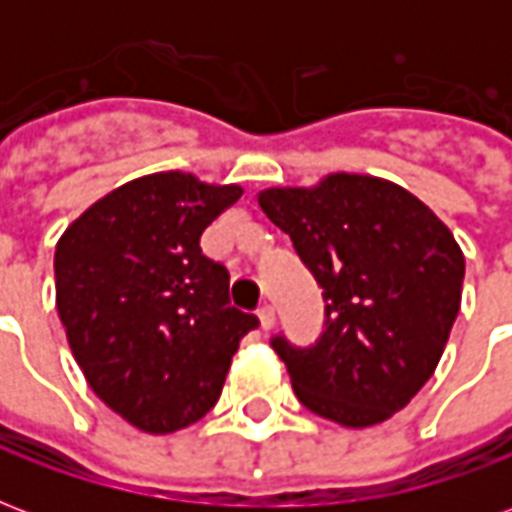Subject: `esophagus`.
<instances>
[{
	"label": "esophagus",
	"mask_w": 512,
	"mask_h": 512,
	"mask_svg": "<svg viewBox=\"0 0 512 512\" xmlns=\"http://www.w3.org/2000/svg\"><path fill=\"white\" fill-rule=\"evenodd\" d=\"M257 318H260V326L268 332V329H274V323H277V312H274L271 304H263V307L257 310Z\"/></svg>",
	"instance_id": "obj_1"
}]
</instances>
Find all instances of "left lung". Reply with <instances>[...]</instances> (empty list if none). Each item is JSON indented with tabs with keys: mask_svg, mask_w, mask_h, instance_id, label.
Segmentation results:
<instances>
[{
	"mask_svg": "<svg viewBox=\"0 0 512 512\" xmlns=\"http://www.w3.org/2000/svg\"><path fill=\"white\" fill-rule=\"evenodd\" d=\"M257 202L323 288L318 343L271 340L312 414L370 428L406 408L439 365L461 310L463 252L428 205L389 180L334 172Z\"/></svg>",
	"mask_w": 512,
	"mask_h": 512,
	"instance_id": "left-lung-1",
	"label": "left lung"
}]
</instances>
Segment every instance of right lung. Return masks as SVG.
<instances>
[{
    "instance_id": "1",
    "label": "right lung",
    "mask_w": 512,
    "mask_h": 512,
    "mask_svg": "<svg viewBox=\"0 0 512 512\" xmlns=\"http://www.w3.org/2000/svg\"><path fill=\"white\" fill-rule=\"evenodd\" d=\"M244 194L156 172L93 202L54 252L57 312L87 384L145 433L202 419L257 318L230 304V274L200 235Z\"/></svg>"
}]
</instances>
